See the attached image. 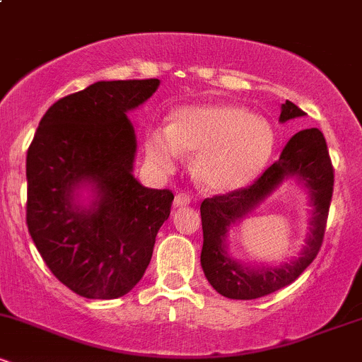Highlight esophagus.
I'll return each mask as SVG.
<instances>
[{
	"mask_svg": "<svg viewBox=\"0 0 362 362\" xmlns=\"http://www.w3.org/2000/svg\"><path fill=\"white\" fill-rule=\"evenodd\" d=\"M190 202H192V199H190L189 195L178 194V195H175V201H173V207H175V209H180V207L189 206Z\"/></svg>",
	"mask_w": 362,
	"mask_h": 362,
	"instance_id": "34e87169",
	"label": "esophagus"
}]
</instances>
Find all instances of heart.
Listing matches in <instances>:
<instances>
[{"label":"heart","instance_id":"1","mask_svg":"<svg viewBox=\"0 0 362 362\" xmlns=\"http://www.w3.org/2000/svg\"><path fill=\"white\" fill-rule=\"evenodd\" d=\"M276 148L272 124L235 103H207L177 110L170 127H151L144 151L155 172H175L194 155V178L202 189L228 194L250 185Z\"/></svg>","mask_w":362,"mask_h":362}]
</instances>
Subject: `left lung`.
<instances>
[{
	"label": "left lung",
	"mask_w": 362,
	"mask_h": 362,
	"mask_svg": "<svg viewBox=\"0 0 362 362\" xmlns=\"http://www.w3.org/2000/svg\"><path fill=\"white\" fill-rule=\"evenodd\" d=\"M293 102L281 105L279 122L305 117ZM284 181H294L309 194L310 230L298 257L281 264H247L229 252V230L250 217ZM334 192V168L325 138L318 129L296 132L282 149L279 160L265 170L255 184L243 190L206 199L201 204L202 243L201 265L206 279L230 300H255L284 288L301 276L322 247Z\"/></svg>",
	"instance_id": "1"
}]
</instances>
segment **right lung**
<instances>
[{
    "instance_id": "right-lung-1",
    "label": "right lung",
    "mask_w": 362,
    "mask_h": 362,
    "mask_svg": "<svg viewBox=\"0 0 362 362\" xmlns=\"http://www.w3.org/2000/svg\"><path fill=\"white\" fill-rule=\"evenodd\" d=\"M160 80L97 81L45 112L27 153V226L62 284L90 300L134 288L168 219L173 194L134 177L127 114Z\"/></svg>"
}]
</instances>
